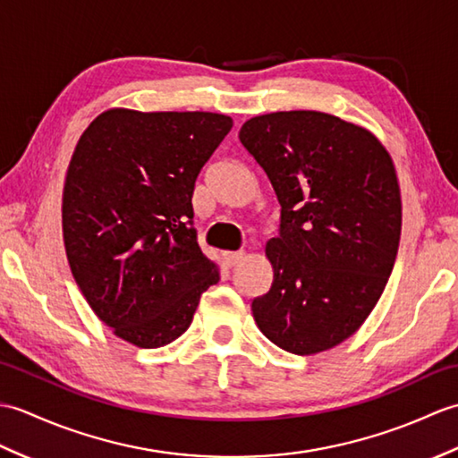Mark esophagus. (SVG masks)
<instances>
[{"instance_id": "1", "label": "esophagus", "mask_w": 458, "mask_h": 458, "mask_svg": "<svg viewBox=\"0 0 458 458\" xmlns=\"http://www.w3.org/2000/svg\"><path fill=\"white\" fill-rule=\"evenodd\" d=\"M224 259H226L228 267H234L242 259H244V251H226V254H224Z\"/></svg>"}]
</instances>
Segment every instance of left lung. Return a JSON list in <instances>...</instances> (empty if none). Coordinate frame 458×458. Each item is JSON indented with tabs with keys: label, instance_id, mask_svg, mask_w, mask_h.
<instances>
[{
	"label": "left lung",
	"instance_id": "left-lung-1",
	"mask_svg": "<svg viewBox=\"0 0 458 458\" xmlns=\"http://www.w3.org/2000/svg\"><path fill=\"white\" fill-rule=\"evenodd\" d=\"M281 207L266 246L274 284L251 301L261 333L291 354L354 335L394 269L402 197L376 135L325 112L256 115L240 130Z\"/></svg>",
	"mask_w": 458,
	"mask_h": 458
}]
</instances>
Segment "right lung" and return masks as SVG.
Returning a JSON list of instances; mask_svg holds the SVG:
<instances>
[{"label":"right lung","instance_id":"add662e5","mask_svg":"<svg viewBox=\"0 0 458 458\" xmlns=\"http://www.w3.org/2000/svg\"><path fill=\"white\" fill-rule=\"evenodd\" d=\"M232 130L212 112L100 114L66 171L63 236L76 285L114 335L159 348L218 284L192 226L194 182Z\"/></svg>","mask_w":458,"mask_h":458}]
</instances>
